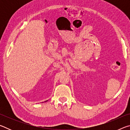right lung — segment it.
Instances as JSON below:
<instances>
[{"label": "right lung", "mask_w": 130, "mask_h": 130, "mask_svg": "<svg viewBox=\"0 0 130 130\" xmlns=\"http://www.w3.org/2000/svg\"><path fill=\"white\" fill-rule=\"evenodd\" d=\"M47 101H46V102H47Z\"/></svg>", "instance_id": "right-lung-1"}]
</instances>
